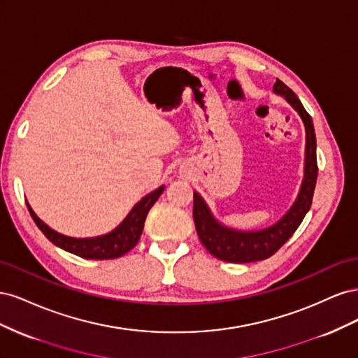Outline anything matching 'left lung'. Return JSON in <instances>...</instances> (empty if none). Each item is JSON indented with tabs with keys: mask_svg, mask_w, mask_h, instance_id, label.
Returning a JSON list of instances; mask_svg holds the SVG:
<instances>
[{
	"mask_svg": "<svg viewBox=\"0 0 358 358\" xmlns=\"http://www.w3.org/2000/svg\"><path fill=\"white\" fill-rule=\"evenodd\" d=\"M273 92L282 95L300 115L306 129V152H305V178H303L299 196L291 209L276 224L258 231H239L227 229L216 221L208 204L194 192V224L203 246L218 259L227 263H252L272 257L289 237L299 229L305 215L310 209L313 191L318 176L317 164V138L310 115L305 110L297 95L288 86L276 79Z\"/></svg>",
	"mask_w": 358,
	"mask_h": 358,
	"instance_id": "1",
	"label": "left lung"
}]
</instances>
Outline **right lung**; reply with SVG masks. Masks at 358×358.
<instances>
[{"label":"right lung","instance_id":"1","mask_svg":"<svg viewBox=\"0 0 358 358\" xmlns=\"http://www.w3.org/2000/svg\"><path fill=\"white\" fill-rule=\"evenodd\" d=\"M162 191H164V187H159L155 191L149 192L148 196H145L131 210H129V213L125 216V220L110 233L96 237H86V239H76V237H69L57 233L40 218H37V215L32 212L29 204L27 206L32 220H34L41 233L45 234L53 245H57L61 249H64V251L79 255L82 258L112 259L125 255L129 249H133L137 245L143 231L148 212L158 200Z\"/></svg>","mask_w":358,"mask_h":358}]
</instances>
